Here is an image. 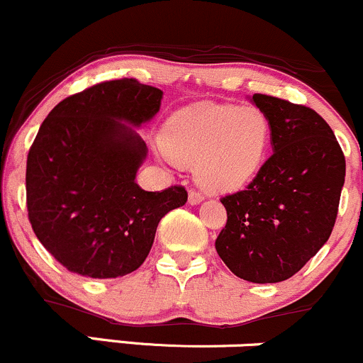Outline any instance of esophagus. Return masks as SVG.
<instances>
[{"label": "esophagus", "mask_w": 363, "mask_h": 363, "mask_svg": "<svg viewBox=\"0 0 363 363\" xmlns=\"http://www.w3.org/2000/svg\"><path fill=\"white\" fill-rule=\"evenodd\" d=\"M203 201V194L200 193V191H194L191 189L189 191V203L191 205H198V203Z\"/></svg>", "instance_id": "34e87169"}]
</instances>
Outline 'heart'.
Listing matches in <instances>:
<instances>
[{
	"mask_svg": "<svg viewBox=\"0 0 363 363\" xmlns=\"http://www.w3.org/2000/svg\"><path fill=\"white\" fill-rule=\"evenodd\" d=\"M270 145V121L255 106L196 103L177 110L163 127L162 146L175 163L191 165L208 191L229 193L248 184Z\"/></svg>",
	"mask_w": 363,
	"mask_h": 363,
	"instance_id": "obj_1",
	"label": "heart"
}]
</instances>
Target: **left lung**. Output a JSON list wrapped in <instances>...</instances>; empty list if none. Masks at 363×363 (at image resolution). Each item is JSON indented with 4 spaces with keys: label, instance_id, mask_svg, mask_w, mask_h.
<instances>
[{
    "label": "left lung",
    "instance_id": "8db88e82",
    "mask_svg": "<svg viewBox=\"0 0 363 363\" xmlns=\"http://www.w3.org/2000/svg\"><path fill=\"white\" fill-rule=\"evenodd\" d=\"M253 103L269 117L274 153L245 189L220 198L227 222L215 250L238 277L265 284L294 276L329 240L346 162L315 110L260 93Z\"/></svg>",
    "mask_w": 363,
    "mask_h": 363
}]
</instances>
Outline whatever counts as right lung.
<instances>
[{
    "label": "right lung",
    "instance_id": "add662e5",
    "mask_svg": "<svg viewBox=\"0 0 363 363\" xmlns=\"http://www.w3.org/2000/svg\"><path fill=\"white\" fill-rule=\"evenodd\" d=\"M162 91L136 79L94 84L60 101L27 155V215L67 270L121 277L148 257L160 218L188 201L184 186L145 191L146 145L130 127L160 110Z\"/></svg>",
    "mask_w": 363,
    "mask_h": 363
}]
</instances>
